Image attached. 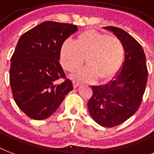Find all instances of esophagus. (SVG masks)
I'll return each mask as SVG.
<instances>
[{
    "instance_id": "obj_1",
    "label": "esophagus",
    "mask_w": 154,
    "mask_h": 154,
    "mask_svg": "<svg viewBox=\"0 0 154 154\" xmlns=\"http://www.w3.org/2000/svg\"><path fill=\"white\" fill-rule=\"evenodd\" d=\"M80 83L79 82H73V87H74V88H77V87H78L80 85Z\"/></svg>"
}]
</instances>
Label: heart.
Masks as SVG:
<instances>
[{"mask_svg": "<svg viewBox=\"0 0 154 154\" xmlns=\"http://www.w3.org/2000/svg\"><path fill=\"white\" fill-rule=\"evenodd\" d=\"M124 54V45L118 37L86 30L78 35L73 43H63L60 58L63 68L70 72L82 67L85 58L87 66L74 75L76 79L85 82L96 79L106 82L119 71Z\"/></svg>", "mask_w": 154, "mask_h": 154, "instance_id": "heart-1", "label": "heart"}]
</instances>
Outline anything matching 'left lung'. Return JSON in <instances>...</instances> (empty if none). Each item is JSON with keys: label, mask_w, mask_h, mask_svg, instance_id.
<instances>
[{"label": "left lung", "mask_w": 154, "mask_h": 154, "mask_svg": "<svg viewBox=\"0 0 154 154\" xmlns=\"http://www.w3.org/2000/svg\"><path fill=\"white\" fill-rule=\"evenodd\" d=\"M104 29L122 42L125 60L121 71L108 84L92 86L88 109L97 124L111 128L125 122L138 109L146 90L148 70L146 54L134 37L120 28Z\"/></svg>", "instance_id": "left-lung-1"}]
</instances>
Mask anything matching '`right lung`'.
I'll return each instance as SVG.
<instances>
[{"label": "right lung", "mask_w": 154, "mask_h": 154, "mask_svg": "<svg viewBox=\"0 0 154 154\" xmlns=\"http://www.w3.org/2000/svg\"><path fill=\"white\" fill-rule=\"evenodd\" d=\"M77 25L45 21L21 35L11 57L9 82L21 111L34 120L47 119L72 90L60 60L61 45ZM60 79H64L61 82Z\"/></svg>", "instance_id": "1"}]
</instances>
